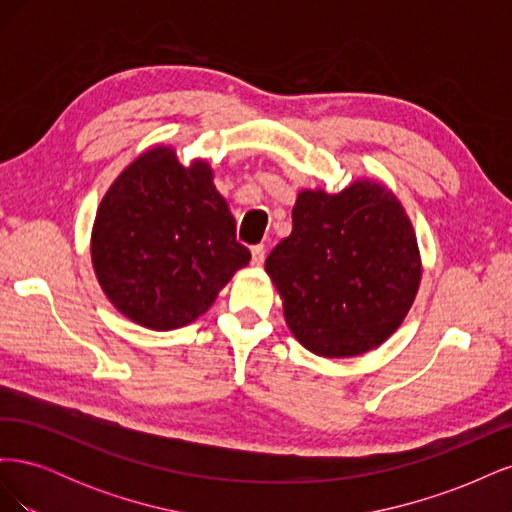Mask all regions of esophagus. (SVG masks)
<instances>
[{"mask_svg":"<svg viewBox=\"0 0 512 512\" xmlns=\"http://www.w3.org/2000/svg\"><path fill=\"white\" fill-rule=\"evenodd\" d=\"M265 252H267V250H265V245H262V243L252 247V262H254L256 267H260L262 262H265Z\"/></svg>","mask_w":512,"mask_h":512,"instance_id":"obj_1","label":"esophagus"}]
</instances>
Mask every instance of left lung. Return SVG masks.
<instances>
[{
    "mask_svg": "<svg viewBox=\"0 0 512 512\" xmlns=\"http://www.w3.org/2000/svg\"><path fill=\"white\" fill-rule=\"evenodd\" d=\"M299 344L324 359L378 348L404 322L421 284L412 222L386 185L301 190L292 232L265 262Z\"/></svg>",
    "mask_w": 512,
    "mask_h": 512,
    "instance_id": "obj_1",
    "label": "left lung"
}]
</instances>
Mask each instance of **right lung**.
Segmentation results:
<instances>
[{"label":"right lung","mask_w":512,"mask_h":512,"mask_svg":"<svg viewBox=\"0 0 512 512\" xmlns=\"http://www.w3.org/2000/svg\"><path fill=\"white\" fill-rule=\"evenodd\" d=\"M250 258L211 166H183L164 145L113 181L91 230V262L108 301L151 331L203 316Z\"/></svg>","instance_id":"1"}]
</instances>
